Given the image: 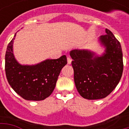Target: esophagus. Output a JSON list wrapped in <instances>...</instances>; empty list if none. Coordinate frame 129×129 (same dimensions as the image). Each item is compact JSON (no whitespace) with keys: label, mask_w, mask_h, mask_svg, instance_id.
Returning a JSON list of instances; mask_svg holds the SVG:
<instances>
[{"label":"esophagus","mask_w":129,"mask_h":129,"mask_svg":"<svg viewBox=\"0 0 129 129\" xmlns=\"http://www.w3.org/2000/svg\"><path fill=\"white\" fill-rule=\"evenodd\" d=\"M67 61H68V64H70V63H71V62H72V59L70 58V56H68Z\"/></svg>","instance_id":"1"}]
</instances>
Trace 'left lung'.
<instances>
[{"label":"left lung","mask_w":129,"mask_h":129,"mask_svg":"<svg viewBox=\"0 0 129 129\" xmlns=\"http://www.w3.org/2000/svg\"><path fill=\"white\" fill-rule=\"evenodd\" d=\"M100 41L106 48L102 56H95L88 50H73L70 52L76 88L81 97L87 100L107 97L119 84L123 72L119 41L108 29Z\"/></svg>","instance_id":"left-lung-1"}]
</instances>
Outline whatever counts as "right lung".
<instances>
[{"label": "right lung", "mask_w": 129, "mask_h": 129, "mask_svg": "<svg viewBox=\"0 0 129 129\" xmlns=\"http://www.w3.org/2000/svg\"><path fill=\"white\" fill-rule=\"evenodd\" d=\"M15 37L16 34L9 43L5 54V70L8 83L25 100H45L52 93L61 70L67 64L66 56L47 59L34 66H22L16 61L12 52Z\"/></svg>", "instance_id": "add662e5"}]
</instances>
